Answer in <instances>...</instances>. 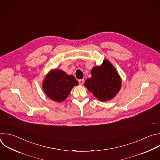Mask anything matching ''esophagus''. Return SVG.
<instances>
[{
    "instance_id": "34e87169",
    "label": "esophagus",
    "mask_w": 160,
    "mask_h": 160,
    "mask_svg": "<svg viewBox=\"0 0 160 160\" xmlns=\"http://www.w3.org/2000/svg\"><path fill=\"white\" fill-rule=\"evenodd\" d=\"M78 82H79V84H80V85H83V82H84V80H83V79L79 80H78Z\"/></svg>"
}]
</instances>
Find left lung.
<instances>
[{
    "instance_id": "left-lung-1",
    "label": "left lung",
    "mask_w": 160,
    "mask_h": 160,
    "mask_svg": "<svg viewBox=\"0 0 160 160\" xmlns=\"http://www.w3.org/2000/svg\"><path fill=\"white\" fill-rule=\"evenodd\" d=\"M91 75L84 85L98 100L109 101L119 92L122 83L121 77L108 60H104L100 66L93 67Z\"/></svg>"
}]
</instances>
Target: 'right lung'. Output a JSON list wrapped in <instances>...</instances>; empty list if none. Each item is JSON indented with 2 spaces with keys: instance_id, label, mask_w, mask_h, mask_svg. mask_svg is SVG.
Instances as JSON below:
<instances>
[{
  "instance_id": "obj_1",
  "label": "right lung",
  "mask_w": 160,
  "mask_h": 160,
  "mask_svg": "<svg viewBox=\"0 0 160 160\" xmlns=\"http://www.w3.org/2000/svg\"><path fill=\"white\" fill-rule=\"evenodd\" d=\"M78 85V81L73 75H68L59 69L51 70L46 75L42 83L46 95L51 100L58 103L63 102L72 89Z\"/></svg>"
}]
</instances>
